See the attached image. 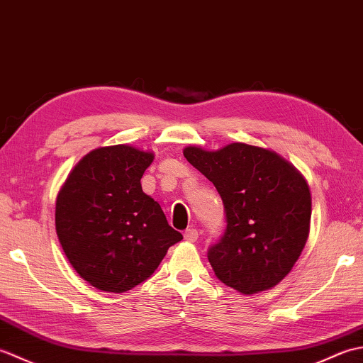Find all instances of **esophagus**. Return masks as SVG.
Here are the masks:
<instances>
[{"instance_id":"obj_1","label":"esophagus","mask_w":363,"mask_h":363,"mask_svg":"<svg viewBox=\"0 0 363 363\" xmlns=\"http://www.w3.org/2000/svg\"><path fill=\"white\" fill-rule=\"evenodd\" d=\"M184 238H186V240H187V242H190V243L196 242V240H198V230H196L195 228H190V229H187L186 233H184Z\"/></svg>"}]
</instances>
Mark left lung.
Here are the masks:
<instances>
[{"label":"left lung","instance_id":"8db88e82","mask_svg":"<svg viewBox=\"0 0 363 363\" xmlns=\"http://www.w3.org/2000/svg\"><path fill=\"white\" fill-rule=\"evenodd\" d=\"M184 156L209 179L225 204L226 230L207 252L218 279L243 295L273 289L303 252L312 196L306 177L276 151L235 142Z\"/></svg>","mask_w":363,"mask_h":363}]
</instances>
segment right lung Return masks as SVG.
<instances>
[{"label":"right lung","instance_id":"right-lung-1","mask_svg":"<svg viewBox=\"0 0 363 363\" xmlns=\"http://www.w3.org/2000/svg\"><path fill=\"white\" fill-rule=\"evenodd\" d=\"M152 151L130 145L86 154L56 198V233L65 256L98 290L123 293L154 273L182 234L168 225L140 179Z\"/></svg>","mask_w":363,"mask_h":363}]
</instances>
